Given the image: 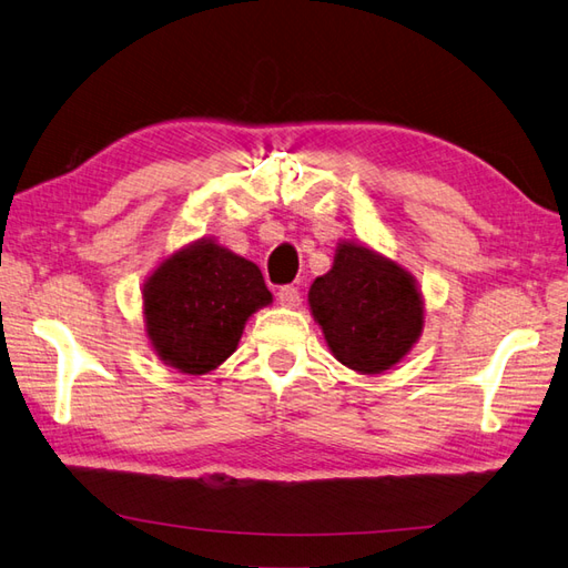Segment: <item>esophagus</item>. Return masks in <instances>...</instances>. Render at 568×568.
Wrapping results in <instances>:
<instances>
[{"label":"esophagus","mask_w":568,"mask_h":568,"mask_svg":"<svg viewBox=\"0 0 568 568\" xmlns=\"http://www.w3.org/2000/svg\"><path fill=\"white\" fill-rule=\"evenodd\" d=\"M278 302L283 307H297L300 305V290L295 285H283L278 290Z\"/></svg>","instance_id":"esophagus-1"}]
</instances>
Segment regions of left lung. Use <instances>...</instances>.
I'll return each mask as SVG.
<instances>
[{"label": "left lung", "mask_w": 568, "mask_h": 568, "mask_svg": "<svg viewBox=\"0 0 568 568\" xmlns=\"http://www.w3.org/2000/svg\"><path fill=\"white\" fill-rule=\"evenodd\" d=\"M310 310L334 358L361 375L397 365L424 332V300L399 263L355 242L310 287Z\"/></svg>", "instance_id": "left-lung-1"}]
</instances>
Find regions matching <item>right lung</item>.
Wrapping results in <instances>:
<instances>
[{"label": "right lung", "instance_id": "1", "mask_svg": "<svg viewBox=\"0 0 568 568\" xmlns=\"http://www.w3.org/2000/svg\"><path fill=\"white\" fill-rule=\"evenodd\" d=\"M142 300L144 332L160 361L205 375L236 351L246 320L273 295L256 263L201 240L156 266Z\"/></svg>", "mask_w": 568, "mask_h": 568}]
</instances>
